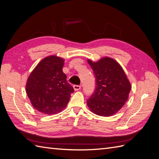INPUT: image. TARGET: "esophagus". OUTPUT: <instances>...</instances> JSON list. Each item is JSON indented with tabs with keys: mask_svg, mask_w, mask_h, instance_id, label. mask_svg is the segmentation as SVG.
I'll list each match as a JSON object with an SVG mask.
<instances>
[{
	"mask_svg": "<svg viewBox=\"0 0 159 159\" xmlns=\"http://www.w3.org/2000/svg\"><path fill=\"white\" fill-rule=\"evenodd\" d=\"M73 88H74V89H75V91H78V90H80V89H81V86H80V85L75 84L74 86H73Z\"/></svg>",
	"mask_w": 159,
	"mask_h": 159,
	"instance_id": "obj_1",
	"label": "esophagus"
}]
</instances>
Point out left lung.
<instances>
[{
  "mask_svg": "<svg viewBox=\"0 0 159 159\" xmlns=\"http://www.w3.org/2000/svg\"><path fill=\"white\" fill-rule=\"evenodd\" d=\"M95 76L96 88L87 100V105L96 115L108 117L114 115L128 99L131 84L123 68L109 57L93 62L88 60Z\"/></svg>",
  "mask_w": 159,
  "mask_h": 159,
  "instance_id": "obj_1",
  "label": "left lung"
}]
</instances>
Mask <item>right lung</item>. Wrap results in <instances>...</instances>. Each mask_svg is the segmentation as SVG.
Segmentation results:
<instances>
[{"label":"right lung","mask_w":159,"mask_h":159,"mask_svg":"<svg viewBox=\"0 0 159 159\" xmlns=\"http://www.w3.org/2000/svg\"><path fill=\"white\" fill-rule=\"evenodd\" d=\"M64 64L63 58L48 56L28 77L26 93L33 107L39 112L55 114L66 107L74 89L62 71Z\"/></svg>","instance_id":"1"}]
</instances>
